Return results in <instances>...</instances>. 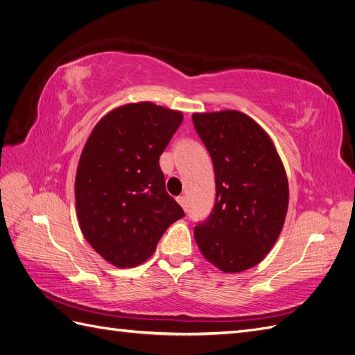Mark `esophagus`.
<instances>
[{
	"label": "esophagus",
	"instance_id": "1",
	"mask_svg": "<svg viewBox=\"0 0 355 355\" xmlns=\"http://www.w3.org/2000/svg\"><path fill=\"white\" fill-rule=\"evenodd\" d=\"M178 202L180 204L182 207H184L185 210H187V198L184 197V196H180V197H178Z\"/></svg>",
	"mask_w": 355,
	"mask_h": 355
}]
</instances>
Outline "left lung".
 Returning a JSON list of instances; mask_svg holds the SVG:
<instances>
[{
    "label": "left lung",
    "mask_w": 355,
    "mask_h": 355,
    "mask_svg": "<svg viewBox=\"0 0 355 355\" xmlns=\"http://www.w3.org/2000/svg\"><path fill=\"white\" fill-rule=\"evenodd\" d=\"M214 167L216 200L194 231L202 256L223 272L259 263L280 235L288 182L263 128L239 111L192 114Z\"/></svg>",
    "instance_id": "1"
}]
</instances>
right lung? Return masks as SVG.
<instances>
[{"mask_svg": "<svg viewBox=\"0 0 355 355\" xmlns=\"http://www.w3.org/2000/svg\"><path fill=\"white\" fill-rule=\"evenodd\" d=\"M184 115L151 102L118 106L94 125L75 176L84 239L105 261L133 268L151 256L166 230L184 218L166 191L159 155Z\"/></svg>", "mask_w": 355, "mask_h": 355, "instance_id": "add662e5", "label": "right lung"}]
</instances>
